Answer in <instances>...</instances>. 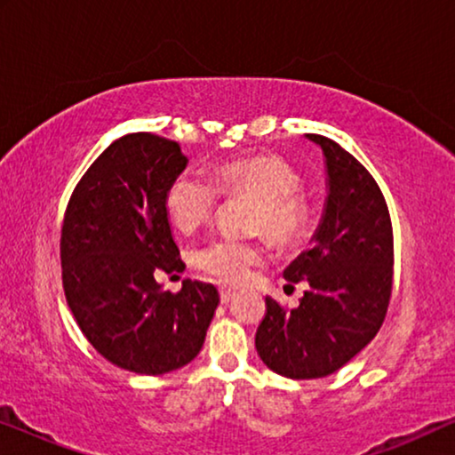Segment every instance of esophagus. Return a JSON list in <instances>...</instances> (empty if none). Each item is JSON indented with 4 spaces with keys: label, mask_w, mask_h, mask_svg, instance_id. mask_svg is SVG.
Here are the masks:
<instances>
[{
    "label": "esophagus",
    "mask_w": 455,
    "mask_h": 455,
    "mask_svg": "<svg viewBox=\"0 0 455 455\" xmlns=\"http://www.w3.org/2000/svg\"><path fill=\"white\" fill-rule=\"evenodd\" d=\"M234 296H235L234 290H229V288H221V290H220V298H221L223 304H228L229 300H232Z\"/></svg>",
    "instance_id": "obj_1"
}]
</instances>
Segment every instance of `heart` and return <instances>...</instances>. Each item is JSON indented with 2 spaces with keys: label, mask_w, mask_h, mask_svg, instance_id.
Returning a JSON list of instances; mask_svg holds the SVG:
<instances>
[{
  "label": "heart",
  "mask_w": 455,
  "mask_h": 455,
  "mask_svg": "<svg viewBox=\"0 0 455 455\" xmlns=\"http://www.w3.org/2000/svg\"><path fill=\"white\" fill-rule=\"evenodd\" d=\"M298 186L300 178L290 164L259 155L221 164L211 182L192 173L173 178L165 190V211L180 232L190 234L211 221L221 195L228 198L248 195L254 201L248 229L263 232L273 244L288 246L308 226V201ZM263 259L260 242L235 235H217L195 251L198 269L223 283L244 282L252 267L263 263Z\"/></svg>",
  "instance_id": "b5f03b06"
}]
</instances>
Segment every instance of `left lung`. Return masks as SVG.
Returning <instances> with one entry per match:
<instances>
[{
  "label": "left lung",
  "mask_w": 455,
  "mask_h": 455,
  "mask_svg": "<svg viewBox=\"0 0 455 455\" xmlns=\"http://www.w3.org/2000/svg\"><path fill=\"white\" fill-rule=\"evenodd\" d=\"M325 153L329 196L315 242L283 277L307 282L300 307L265 298L254 346L263 363L288 379L339 371L381 329L394 288V228L375 178L321 134H307Z\"/></svg>",
  "instance_id": "1"
}]
</instances>
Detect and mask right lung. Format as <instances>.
Listing matches in <instances>:
<instances>
[{"mask_svg":"<svg viewBox=\"0 0 455 455\" xmlns=\"http://www.w3.org/2000/svg\"><path fill=\"white\" fill-rule=\"evenodd\" d=\"M188 164L176 140L132 132L92 161L61 223V283L89 344L111 364L164 375L201 352L220 302L215 285L184 279L172 294L155 271H182L165 190Z\"/></svg>","mask_w":455,"mask_h":455,"instance_id":"add662e5","label":"right lung"}]
</instances>
